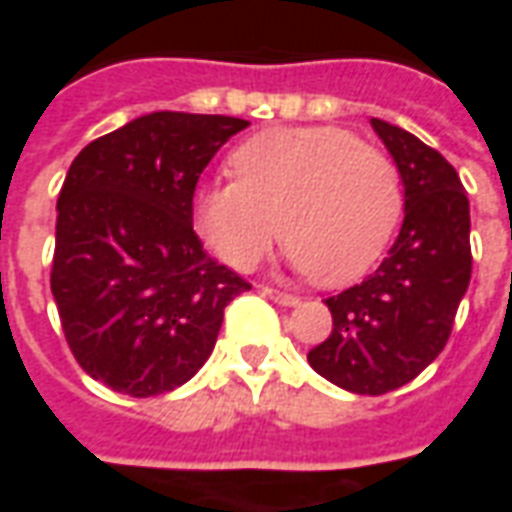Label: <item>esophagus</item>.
<instances>
[{
	"instance_id": "34e87169",
	"label": "esophagus",
	"mask_w": 512,
	"mask_h": 512,
	"mask_svg": "<svg viewBox=\"0 0 512 512\" xmlns=\"http://www.w3.org/2000/svg\"><path fill=\"white\" fill-rule=\"evenodd\" d=\"M263 293H266L268 299H274L277 304H285V307H296L299 304V296L296 293H288V290H279V288H263Z\"/></svg>"
}]
</instances>
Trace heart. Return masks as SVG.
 <instances>
[{"mask_svg":"<svg viewBox=\"0 0 512 512\" xmlns=\"http://www.w3.org/2000/svg\"><path fill=\"white\" fill-rule=\"evenodd\" d=\"M233 167L238 178L194 191L191 222L213 255L241 271L282 233L293 266L323 285H348L376 266L403 216L395 158L348 128H268L235 147Z\"/></svg>","mask_w":512,"mask_h":512,"instance_id":"1","label":"heart"}]
</instances>
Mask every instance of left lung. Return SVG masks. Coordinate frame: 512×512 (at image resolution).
<instances>
[{"label":"left lung","instance_id":"1","mask_svg":"<svg viewBox=\"0 0 512 512\" xmlns=\"http://www.w3.org/2000/svg\"><path fill=\"white\" fill-rule=\"evenodd\" d=\"M406 186V219L384 263L354 288L326 299L332 334L307 359L356 395L408 384L444 351L472 279L469 197L439 150L373 117Z\"/></svg>","mask_w":512,"mask_h":512}]
</instances>
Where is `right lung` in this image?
I'll return each instance as SVG.
<instances>
[{
    "mask_svg": "<svg viewBox=\"0 0 512 512\" xmlns=\"http://www.w3.org/2000/svg\"><path fill=\"white\" fill-rule=\"evenodd\" d=\"M246 126L153 112L98 136L65 175L51 293L76 362L120 395L186 384L211 356L224 307L252 288L191 224L202 169Z\"/></svg>",
    "mask_w": 512,
    "mask_h": 512,
    "instance_id": "right-lung-1",
    "label": "right lung"
}]
</instances>
